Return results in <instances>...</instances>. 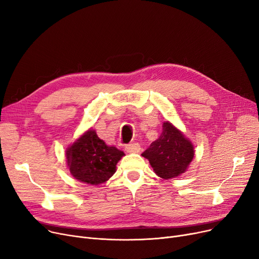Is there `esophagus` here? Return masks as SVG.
Instances as JSON below:
<instances>
[{
    "instance_id": "34e87169",
    "label": "esophagus",
    "mask_w": 259,
    "mask_h": 259,
    "mask_svg": "<svg viewBox=\"0 0 259 259\" xmlns=\"http://www.w3.org/2000/svg\"><path fill=\"white\" fill-rule=\"evenodd\" d=\"M125 150L128 153H139L141 151V146L139 143H132L125 147Z\"/></svg>"
}]
</instances>
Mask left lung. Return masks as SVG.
<instances>
[{"instance_id": "8db88e82", "label": "left lung", "mask_w": 259, "mask_h": 259, "mask_svg": "<svg viewBox=\"0 0 259 259\" xmlns=\"http://www.w3.org/2000/svg\"><path fill=\"white\" fill-rule=\"evenodd\" d=\"M159 178L169 180L185 173L194 157V147L171 122L162 124V132L142 154Z\"/></svg>"}]
</instances>
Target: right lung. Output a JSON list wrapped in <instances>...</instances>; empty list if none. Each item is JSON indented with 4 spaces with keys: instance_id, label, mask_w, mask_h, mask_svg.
Returning a JSON list of instances; mask_svg holds the SVG:
<instances>
[{
    "instance_id": "add662e5",
    "label": "right lung",
    "mask_w": 259,
    "mask_h": 259,
    "mask_svg": "<svg viewBox=\"0 0 259 259\" xmlns=\"http://www.w3.org/2000/svg\"><path fill=\"white\" fill-rule=\"evenodd\" d=\"M124 155L117 148L106 145L92 129L66 149L67 166L71 175L81 183L94 186L111 178Z\"/></svg>"
}]
</instances>
